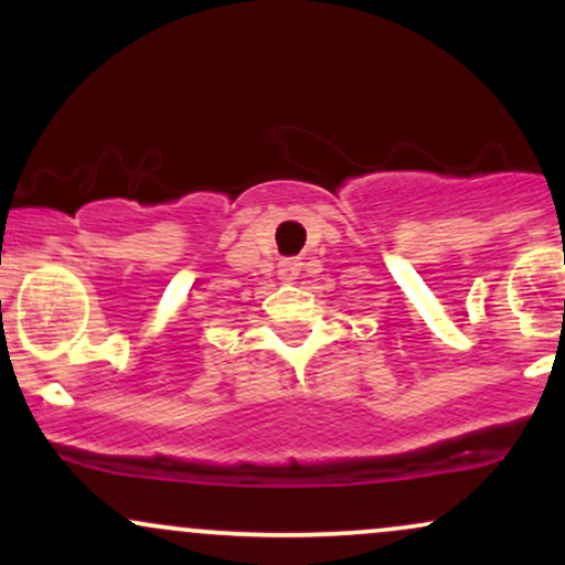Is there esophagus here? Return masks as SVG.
<instances>
[{
    "label": "esophagus",
    "instance_id": "obj_1",
    "mask_svg": "<svg viewBox=\"0 0 565 565\" xmlns=\"http://www.w3.org/2000/svg\"><path fill=\"white\" fill-rule=\"evenodd\" d=\"M300 260L297 257H284L281 263H278V276L284 278V281H291V278H297V274H300Z\"/></svg>",
    "mask_w": 565,
    "mask_h": 565
}]
</instances>
